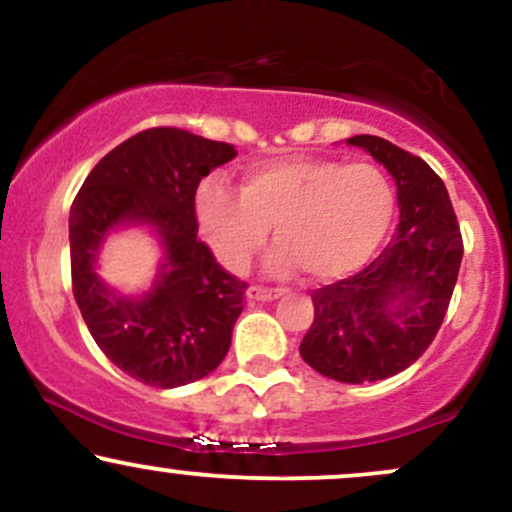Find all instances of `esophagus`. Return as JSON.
Instances as JSON below:
<instances>
[{"mask_svg":"<svg viewBox=\"0 0 512 512\" xmlns=\"http://www.w3.org/2000/svg\"><path fill=\"white\" fill-rule=\"evenodd\" d=\"M279 296H281L279 289H267V286H250L248 289L250 301H274V298Z\"/></svg>","mask_w":512,"mask_h":512,"instance_id":"34e87169","label":"esophagus"}]
</instances>
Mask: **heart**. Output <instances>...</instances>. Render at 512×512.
Instances as JSON below:
<instances>
[{
	"instance_id": "obj_1",
	"label": "heart",
	"mask_w": 512,
	"mask_h": 512,
	"mask_svg": "<svg viewBox=\"0 0 512 512\" xmlns=\"http://www.w3.org/2000/svg\"><path fill=\"white\" fill-rule=\"evenodd\" d=\"M199 226L216 257L245 272L267 245L276 248L269 269H301L315 281H332L366 264L395 216V187L383 168L334 158L286 156L250 166L240 192L209 178L195 197Z\"/></svg>"
}]
</instances>
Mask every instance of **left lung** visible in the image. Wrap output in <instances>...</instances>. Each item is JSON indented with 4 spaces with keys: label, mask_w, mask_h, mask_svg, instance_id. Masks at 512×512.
<instances>
[{
    "label": "left lung",
    "mask_w": 512,
    "mask_h": 512,
    "mask_svg": "<svg viewBox=\"0 0 512 512\" xmlns=\"http://www.w3.org/2000/svg\"><path fill=\"white\" fill-rule=\"evenodd\" d=\"M346 144L366 149L395 178L397 233L366 269L313 291L301 356L325 378L375 383L409 368L436 339L464 248L448 190L424 158L373 134Z\"/></svg>",
    "instance_id": "1"
}]
</instances>
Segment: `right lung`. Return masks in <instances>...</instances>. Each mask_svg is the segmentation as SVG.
I'll return each mask as SVG.
<instances>
[{"instance_id": "obj_1", "label": "right lung", "mask_w": 512, "mask_h": 512, "mask_svg": "<svg viewBox=\"0 0 512 512\" xmlns=\"http://www.w3.org/2000/svg\"><path fill=\"white\" fill-rule=\"evenodd\" d=\"M238 151L178 127H151L105 154L69 211L72 289L88 332L117 368L154 387H180L214 373L228 354L248 284L197 238L202 178ZM122 222L157 228L167 260L155 289L117 297L95 274L102 238Z\"/></svg>"}]
</instances>
